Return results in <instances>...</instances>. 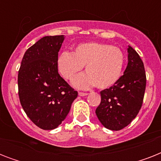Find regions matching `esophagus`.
Returning <instances> with one entry per match:
<instances>
[{"instance_id": "obj_1", "label": "esophagus", "mask_w": 161, "mask_h": 161, "mask_svg": "<svg viewBox=\"0 0 161 161\" xmlns=\"http://www.w3.org/2000/svg\"><path fill=\"white\" fill-rule=\"evenodd\" d=\"M78 95L81 96V97H83V96H87V95H88V93H83V92H79V93H78Z\"/></svg>"}]
</instances>
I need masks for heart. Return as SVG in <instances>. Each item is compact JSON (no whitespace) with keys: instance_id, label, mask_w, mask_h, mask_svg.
<instances>
[{"instance_id":"1","label":"heart","mask_w":161,"mask_h":161,"mask_svg":"<svg viewBox=\"0 0 161 161\" xmlns=\"http://www.w3.org/2000/svg\"><path fill=\"white\" fill-rule=\"evenodd\" d=\"M125 58L119 47L105 43L88 42L78 45L74 52H63L58 58V68L71 79L85 66L86 73L76 76L72 83L81 89L93 86L100 89L114 84L122 73Z\"/></svg>"}]
</instances>
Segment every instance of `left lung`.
<instances>
[{"label":"left lung","instance_id":"obj_1","mask_svg":"<svg viewBox=\"0 0 161 161\" xmlns=\"http://www.w3.org/2000/svg\"><path fill=\"white\" fill-rule=\"evenodd\" d=\"M128 64L124 75L111 86L101 91V103L96 115L110 130H120L137 116L142 106L146 76L141 58L130 46L127 48Z\"/></svg>","mask_w":161,"mask_h":161}]
</instances>
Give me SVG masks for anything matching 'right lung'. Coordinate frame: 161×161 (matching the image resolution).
<instances>
[{
  "instance_id": "1",
  "label": "right lung",
  "mask_w": 161,
  "mask_h": 161,
  "mask_svg": "<svg viewBox=\"0 0 161 161\" xmlns=\"http://www.w3.org/2000/svg\"><path fill=\"white\" fill-rule=\"evenodd\" d=\"M65 36H46L26 51L18 72V94L24 111L45 130L58 127L78 97L58 73V52Z\"/></svg>"
}]
</instances>
